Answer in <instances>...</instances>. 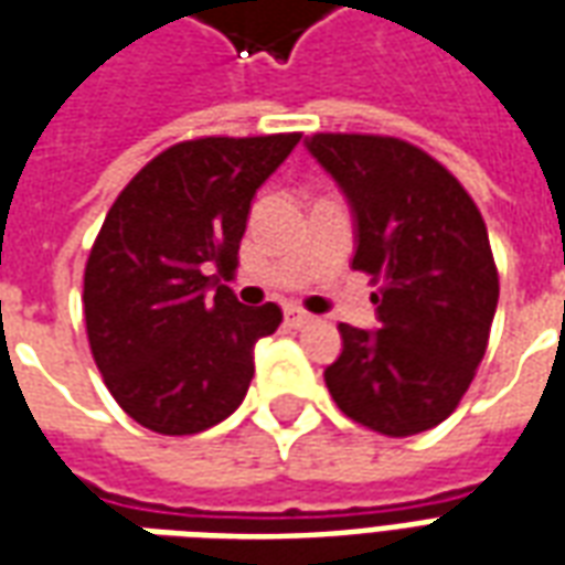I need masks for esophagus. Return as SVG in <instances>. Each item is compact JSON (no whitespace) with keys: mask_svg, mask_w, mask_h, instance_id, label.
<instances>
[{"mask_svg":"<svg viewBox=\"0 0 565 565\" xmlns=\"http://www.w3.org/2000/svg\"><path fill=\"white\" fill-rule=\"evenodd\" d=\"M287 320H290V327H296V330H299V327H306V323H311V315H308L306 308H296V306H290L287 308Z\"/></svg>","mask_w":565,"mask_h":565,"instance_id":"1","label":"esophagus"}]
</instances>
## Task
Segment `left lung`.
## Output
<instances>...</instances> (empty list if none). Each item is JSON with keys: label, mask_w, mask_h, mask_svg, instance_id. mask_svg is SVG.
Returning <instances> with one entry per match:
<instances>
[{"label": "left lung", "mask_w": 565, "mask_h": 565, "mask_svg": "<svg viewBox=\"0 0 565 565\" xmlns=\"http://www.w3.org/2000/svg\"><path fill=\"white\" fill-rule=\"evenodd\" d=\"M356 217V271L379 294V332L339 323L342 354L323 379L344 415L405 438L454 415L484 360L499 271L466 186L412 141L315 132L306 141Z\"/></svg>", "instance_id": "left-lung-1"}]
</instances>
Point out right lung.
<instances>
[{
  "label": "right lung",
  "mask_w": 565,
  "mask_h": 565,
  "mask_svg": "<svg viewBox=\"0 0 565 565\" xmlns=\"http://www.w3.org/2000/svg\"><path fill=\"white\" fill-rule=\"evenodd\" d=\"M299 139L178 141L105 214L84 269V320L105 387L136 424L193 436L245 399L254 344L284 315L275 302L245 308L207 271H235L250 199Z\"/></svg>",
  "instance_id": "add662e5"
}]
</instances>
